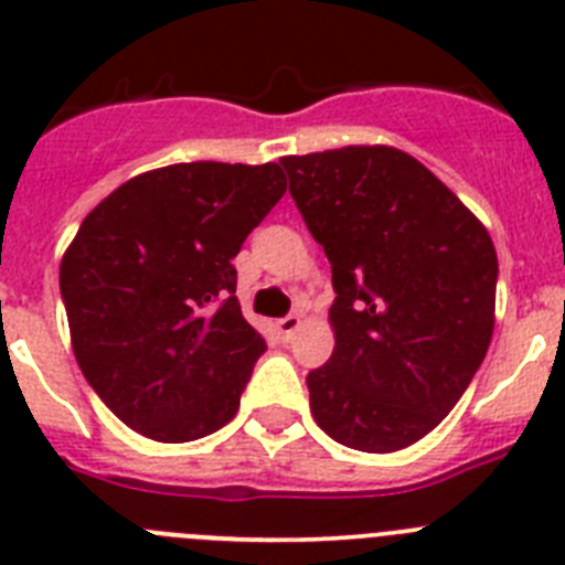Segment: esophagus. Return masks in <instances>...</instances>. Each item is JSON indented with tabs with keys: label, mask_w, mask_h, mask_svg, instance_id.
<instances>
[{
	"label": "esophagus",
	"mask_w": 565,
	"mask_h": 565,
	"mask_svg": "<svg viewBox=\"0 0 565 565\" xmlns=\"http://www.w3.org/2000/svg\"><path fill=\"white\" fill-rule=\"evenodd\" d=\"M301 323H303L301 316H287V318H281V321L276 323V330H278V335L284 338V341H289V338L301 330Z\"/></svg>",
	"instance_id": "34e87169"
}]
</instances>
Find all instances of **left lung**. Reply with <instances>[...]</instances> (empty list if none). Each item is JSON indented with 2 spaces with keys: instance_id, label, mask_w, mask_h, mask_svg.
Here are the masks:
<instances>
[{
  "instance_id": "obj_1",
  "label": "left lung",
  "mask_w": 565,
  "mask_h": 565,
  "mask_svg": "<svg viewBox=\"0 0 565 565\" xmlns=\"http://www.w3.org/2000/svg\"><path fill=\"white\" fill-rule=\"evenodd\" d=\"M281 164L335 287V350L307 375L312 418L361 452L412 446L452 412L487 358L492 238L398 147L352 145Z\"/></svg>"
}]
</instances>
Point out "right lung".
Returning a JSON list of instances; mask_svg holds the SVG:
<instances>
[{"label": "right lung", "instance_id": "1", "mask_svg": "<svg viewBox=\"0 0 565 565\" xmlns=\"http://www.w3.org/2000/svg\"><path fill=\"white\" fill-rule=\"evenodd\" d=\"M287 193L276 161H190L134 175L87 213L58 264L76 364L107 409L161 444L235 418L267 343L233 262Z\"/></svg>", "mask_w": 565, "mask_h": 565}]
</instances>
